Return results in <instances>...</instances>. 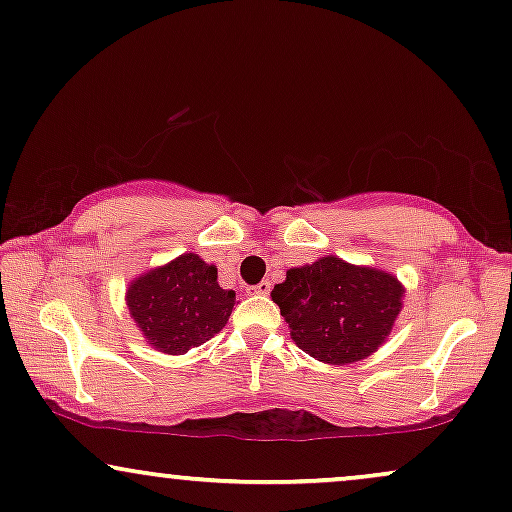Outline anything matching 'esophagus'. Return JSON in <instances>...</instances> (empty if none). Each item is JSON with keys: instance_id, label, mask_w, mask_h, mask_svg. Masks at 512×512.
Wrapping results in <instances>:
<instances>
[{"instance_id": "1", "label": "esophagus", "mask_w": 512, "mask_h": 512, "mask_svg": "<svg viewBox=\"0 0 512 512\" xmlns=\"http://www.w3.org/2000/svg\"><path fill=\"white\" fill-rule=\"evenodd\" d=\"M270 289H272V284H270V282H258L256 287H251V294H258V296H268V294H270Z\"/></svg>"}]
</instances>
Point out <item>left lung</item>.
I'll list each match as a JSON object with an SVG mask.
<instances>
[{
  "label": "left lung",
  "mask_w": 512,
  "mask_h": 512,
  "mask_svg": "<svg viewBox=\"0 0 512 512\" xmlns=\"http://www.w3.org/2000/svg\"><path fill=\"white\" fill-rule=\"evenodd\" d=\"M270 296L298 348L327 364L357 362L374 353L402 308V284L393 275L336 256L291 268Z\"/></svg>",
  "instance_id": "obj_1"
}]
</instances>
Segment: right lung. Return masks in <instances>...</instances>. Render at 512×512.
Returning <instances> with one entry per match:
<instances>
[{
  "label": "right lung",
  "mask_w": 512,
  "mask_h": 512,
  "mask_svg": "<svg viewBox=\"0 0 512 512\" xmlns=\"http://www.w3.org/2000/svg\"><path fill=\"white\" fill-rule=\"evenodd\" d=\"M216 277L214 265L183 254L131 282L126 305L148 343L183 355L218 334L232 313L235 291L218 287Z\"/></svg>",
  "instance_id": "1"
}]
</instances>
